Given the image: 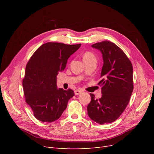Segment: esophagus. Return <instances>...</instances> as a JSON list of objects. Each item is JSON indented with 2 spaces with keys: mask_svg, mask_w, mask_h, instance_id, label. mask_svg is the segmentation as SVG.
<instances>
[{
  "mask_svg": "<svg viewBox=\"0 0 154 154\" xmlns=\"http://www.w3.org/2000/svg\"><path fill=\"white\" fill-rule=\"evenodd\" d=\"M82 93V91H80V90H78V89H77V90H75L74 91V94H75V95H79V94H80Z\"/></svg>",
  "mask_w": 154,
  "mask_h": 154,
  "instance_id": "1",
  "label": "esophagus"
}]
</instances>
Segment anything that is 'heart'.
<instances>
[{"label":"heart","mask_w":154,"mask_h":154,"mask_svg":"<svg viewBox=\"0 0 154 154\" xmlns=\"http://www.w3.org/2000/svg\"><path fill=\"white\" fill-rule=\"evenodd\" d=\"M83 60H96L94 54L91 52H86L83 54Z\"/></svg>","instance_id":"obj_1"}]
</instances>
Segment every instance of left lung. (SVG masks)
I'll return each instance as SVG.
<instances>
[{
  "mask_svg": "<svg viewBox=\"0 0 154 154\" xmlns=\"http://www.w3.org/2000/svg\"><path fill=\"white\" fill-rule=\"evenodd\" d=\"M101 51L103 65L101 72L102 96L99 100L90 94L87 106L89 118L100 125L114 122L127 106L134 89L133 67L123 51L115 44L103 41L92 45Z\"/></svg>",
  "mask_w": 154,
  "mask_h": 154,
  "instance_id": "obj_1",
  "label": "left lung"
}]
</instances>
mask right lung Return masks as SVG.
Here are the masks:
<instances>
[{
  "mask_svg": "<svg viewBox=\"0 0 154 154\" xmlns=\"http://www.w3.org/2000/svg\"><path fill=\"white\" fill-rule=\"evenodd\" d=\"M81 44L48 42L42 45L27 62L22 82L26 103L40 122L57 120L74 95L72 89L57 88L59 72L66 68L68 58Z\"/></svg>",
  "mask_w": 154,
  "mask_h": 154,
  "instance_id": "add662e5",
  "label": "right lung"
}]
</instances>
